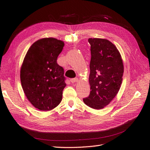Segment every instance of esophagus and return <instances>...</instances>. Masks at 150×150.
I'll return each mask as SVG.
<instances>
[{
    "label": "esophagus",
    "instance_id": "1",
    "mask_svg": "<svg viewBox=\"0 0 150 150\" xmlns=\"http://www.w3.org/2000/svg\"><path fill=\"white\" fill-rule=\"evenodd\" d=\"M70 81H71V82L72 83H74L78 82L79 79H78V78H72V79H70Z\"/></svg>",
    "mask_w": 150,
    "mask_h": 150
}]
</instances>
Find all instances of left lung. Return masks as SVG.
<instances>
[{
    "label": "left lung",
    "instance_id": "obj_1",
    "mask_svg": "<svg viewBox=\"0 0 150 150\" xmlns=\"http://www.w3.org/2000/svg\"><path fill=\"white\" fill-rule=\"evenodd\" d=\"M91 58L89 83L90 94L83 99L89 107L101 110L118 93L124 72L123 62L116 47L110 40L89 38Z\"/></svg>",
    "mask_w": 150,
    "mask_h": 150
}]
</instances>
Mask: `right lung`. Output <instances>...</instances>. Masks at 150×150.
<instances>
[{"label":"right lung","instance_id":"add662e5","mask_svg":"<svg viewBox=\"0 0 150 150\" xmlns=\"http://www.w3.org/2000/svg\"><path fill=\"white\" fill-rule=\"evenodd\" d=\"M64 43L53 38L38 40L27 52L21 68L22 89L29 102L40 111H50L62 101L66 87L64 69L57 59Z\"/></svg>","mask_w":150,"mask_h":150}]
</instances>
